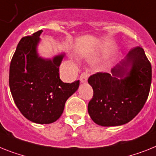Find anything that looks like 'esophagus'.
<instances>
[{
    "mask_svg": "<svg viewBox=\"0 0 156 156\" xmlns=\"http://www.w3.org/2000/svg\"><path fill=\"white\" fill-rule=\"evenodd\" d=\"M90 75V71L88 70H86V71L83 72L80 76V82L82 83H86L87 82V79H88V77Z\"/></svg>",
    "mask_w": 156,
    "mask_h": 156,
    "instance_id": "esophagus-1",
    "label": "esophagus"
}]
</instances>
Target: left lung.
<instances>
[{
    "mask_svg": "<svg viewBox=\"0 0 156 156\" xmlns=\"http://www.w3.org/2000/svg\"><path fill=\"white\" fill-rule=\"evenodd\" d=\"M111 73H97L88 79L94 90L89 115L104 127L120 126L133 120L144 105L151 83V63L140 47L131 50Z\"/></svg>",
    "mask_w": 156,
    "mask_h": 156,
    "instance_id": "left-lung-1",
    "label": "left lung"
}]
</instances>
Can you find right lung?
Wrapping results in <instances>:
<instances>
[{
    "instance_id": "obj_1",
    "label": "right lung",
    "mask_w": 156,
    "mask_h": 156,
    "mask_svg": "<svg viewBox=\"0 0 156 156\" xmlns=\"http://www.w3.org/2000/svg\"><path fill=\"white\" fill-rule=\"evenodd\" d=\"M43 30L22 38L12 58L9 87L16 105L24 117L36 124H51L62 114L65 103L78 90L79 80L64 83L59 66L61 52L44 58L38 52Z\"/></svg>"
}]
</instances>
